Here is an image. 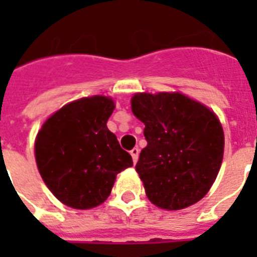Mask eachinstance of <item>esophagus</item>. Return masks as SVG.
<instances>
[{
  "label": "esophagus",
  "mask_w": 257,
  "mask_h": 257,
  "mask_svg": "<svg viewBox=\"0 0 257 257\" xmlns=\"http://www.w3.org/2000/svg\"><path fill=\"white\" fill-rule=\"evenodd\" d=\"M139 152H140V149H139V148H133L132 151H131V155H132L133 163H136L137 159H139Z\"/></svg>",
  "instance_id": "1"
}]
</instances>
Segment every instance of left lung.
<instances>
[{
	"label": "left lung",
	"instance_id": "obj_1",
	"mask_svg": "<svg viewBox=\"0 0 257 257\" xmlns=\"http://www.w3.org/2000/svg\"><path fill=\"white\" fill-rule=\"evenodd\" d=\"M133 114L145 125L136 171L155 205L177 211L207 195L223 161L224 133L212 110L180 93H137Z\"/></svg>",
	"mask_w": 257,
	"mask_h": 257
}]
</instances>
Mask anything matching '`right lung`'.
Masks as SVG:
<instances>
[{"instance_id":"obj_1","label":"right lung","mask_w":257,"mask_h":257,"mask_svg":"<svg viewBox=\"0 0 257 257\" xmlns=\"http://www.w3.org/2000/svg\"><path fill=\"white\" fill-rule=\"evenodd\" d=\"M113 109L109 97H85L62 106L38 132L34 152L40 175L68 207L89 209L104 203L117 173L133 165L106 126Z\"/></svg>"}]
</instances>
